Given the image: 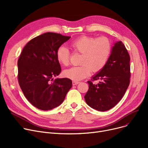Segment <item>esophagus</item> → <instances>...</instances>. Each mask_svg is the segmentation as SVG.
Returning <instances> with one entry per match:
<instances>
[{
	"instance_id": "obj_1",
	"label": "esophagus",
	"mask_w": 148,
	"mask_h": 148,
	"mask_svg": "<svg viewBox=\"0 0 148 148\" xmlns=\"http://www.w3.org/2000/svg\"><path fill=\"white\" fill-rule=\"evenodd\" d=\"M79 83H80V82H78V81H73V85H77V84H78Z\"/></svg>"
}]
</instances>
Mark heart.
<instances>
[{
  "instance_id": "b5f03b06",
  "label": "heart",
  "mask_w": 148,
  "mask_h": 148,
  "mask_svg": "<svg viewBox=\"0 0 148 148\" xmlns=\"http://www.w3.org/2000/svg\"><path fill=\"white\" fill-rule=\"evenodd\" d=\"M75 52L82 54L80 66L65 70L64 75L74 81L82 80L89 76L92 71L101 70L108 61L112 51V44L107 37L94 38L82 36L69 44ZM57 60L60 64L67 66L69 63L70 54L64 46H60L56 50Z\"/></svg>"
}]
</instances>
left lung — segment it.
<instances>
[{"mask_svg":"<svg viewBox=\"0 0 148 148\" xmlns=\"http://www.w3.org/2000/svg\"><path fill=\"white\" fill-rule=\"evenodd\" d=\"M130 61L125 46L121 41L116 42L104 67L88 82L89 90L84 99L88 106L104 112L120 101L130 82ZM98 79L100 80L98 84L92 83Z\"/></svg>","mask_w":148,"mask_h":148,"instance_id":"8db88e82","label":"left lung"}]
</instances>
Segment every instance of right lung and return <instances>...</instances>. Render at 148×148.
<instances>
[{"label": "right lung", "mask_w": 148, "mask_h": 148, "mask_svg": "<svg viewBox=\"0 0 148 148\" xmlns=\"http://www.w3.org/2000/svg\"><path fill=\"white\" fill-rule=\"evenodd\" d=\"M71 36L47 32L29 41L18 60V80L23 94L34 107L42 110H51L60 105L72 81L56 79L61 72L56 59L58 47Z\"/></svg>", "instance_id": "obj_1"}]
</instances>
